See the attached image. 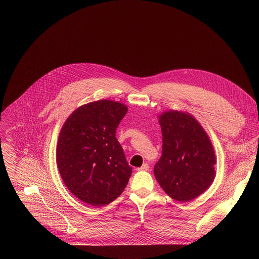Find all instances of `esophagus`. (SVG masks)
Returning a JSON list of instances; mask_svg holds the SVG:
<instances>
[{
    "instance_id": "1",
    "label": "esophagus",
    "mask_w": 259,
    "mask_h": 259,
    "mask_svg": "<svg viewBox=\"0 0 259 259\" xmlns=\"http://www.w3.org/2000/svg\"><path fill=\"white\" fill-rule=\"evenodd\" d=\"M139 171H148L149 170V165L148 164H144L141 168H138Z\"/></svg>"
}]
</instances>
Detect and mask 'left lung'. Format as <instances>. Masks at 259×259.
Wrapping results in <instances>:
<instances>
[{
    "label": "left lung",
    "mask_w": 259,
    "mask_h": 259,
    "mask_svg": "<svg viewBox=\"0 0 259 259\" xmlns=\"http://www.w3.org/2000/svg\"><path fill=\"white\" fill-rule=\"evenodd\" d=\"M162 134L161 156L154 175L173 199L190 201L212 185L216 156L209 135L190 113L168 110L158 115Z\"/></svg>",
    "instance_id": "obj_1"
}]
</instances>
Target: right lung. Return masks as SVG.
I'll return each mask as SVG.
<instances>
[{"label":"right lung","instance_id":"1","mask_svg":"<svg viewBox=\"0 0 259 259\" xmlns=\"http://www.w3.org/2000/svg\"><path fill=\"white\" fill-rule=\"evenodd\" d=\"M126 105L100 100L78 107L61 129L57 165L68 190L92 207L106 206L124 191L131 176L115 131Z\"/></svg>","mask_w":259,"mask_h":259}]
</instances>
